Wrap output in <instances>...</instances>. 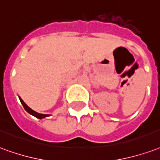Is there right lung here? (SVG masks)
<instances>
[{
  "mask_svg": "<svg viewBox=\"0 0 160 160\" xmlns=\"http://www.w3.org/2000/svg\"><path fill=\"white\" fill-rule=\"evenodd\" d=\"M19 98V100L20 102H21V103H22V105L23 106V108H24V109L28 112V113H29V114H31V115H33V116L36 117L37 119H44V118H46V117H48L50 116V114H43V113H37V112H35V111H34L33 109H31L27 105V104L24 102L22 100V98H20V97H18Z\"/></svg>",
  "mask_w": 160,
  "mask_h": 160,
  "instance_id": "right-lung-1",
  "label": "right lung"
}]
</instances>
